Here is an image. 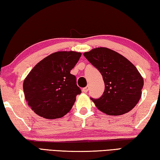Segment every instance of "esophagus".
Masks as SVG:
<instances>
[{"mask_svg": "<svg viewBox=\"0 0 160 160\" xmlns=\"http://www.w3.org/2000/svg\"><path fill=\"white\" fill-rule=\"evenodd\" d=\"M82 90L83 92H88V90H89V88H88V87H85V88H82Z\"/></svg>", "mask_w": 160, "mask_h": 160, "instance_id": "esophagus-1", "label": "esophagus"}]
</instances>
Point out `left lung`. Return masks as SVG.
I'll return each instance as SVG.
<instances>
[{
    "label": "left lung",
    "instance_id": "obj_1",
    "mask_svg": "<svg viewBox=\"0 0 160 160\" xmlns=\"http://www.w3.org/2000/svg\"><path fill=\"white\" fill-rule=\"evenodd\" d=\"M99 70L105 89L99 99L91 98L102 112L111 116L126 113L133 109L141 97L143 78L135 66L120 53L105 47L84 53Z\"/></svg>",
    "mask_w": 160,
    "mask_h": 160
}]
</instances>
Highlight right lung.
Returning <instances> with one entry per match:
<instances>
[{
  "mask_svg": "<svg viewBox=\"0 0 160 160\" xmlns=\"http://www.w3.org/2000/svg\"><path fill=\"white\" fill-rule=\"evenodd\" d=\"M82 53L58 51L39 62L24 80L26 101L37 115L47 119L63 117L72 109L81 90L70 70Z\"/></svg>",
  "mask_w": 160,
  "mask_h": 160,
  "instance_id": "right-lung-1",
  "label": "right lung"
}]
</instances>
